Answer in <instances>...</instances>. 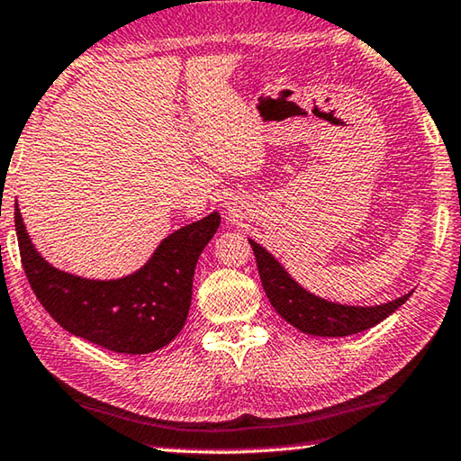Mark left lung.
Segmentation results:
<instances>
[{"label": "left lung", "instance_id": "1", "mask_svg": "<svg viewBox=\"0 0 461 461\" xmlns=\"http://www.w3.org/2000/svg\"><path fill=\"white\" fill-rule=\"evenodd\" d=\"M248 241L254 249L258 275L270 305L276 309V313L286 323H291L303 333L319 335V338H346V335L366 331L384 321L388 315H393L412 294L411 291L394 301L368 307L341 305V303L327 301L296 283L267 248L256 244L254 240Z\"/></svg>", "mask_w": 461, "mask_h": 461}]
</instances>
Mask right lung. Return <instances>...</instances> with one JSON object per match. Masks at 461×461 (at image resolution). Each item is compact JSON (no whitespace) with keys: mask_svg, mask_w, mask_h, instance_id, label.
<instances>
[{"mask_svg":"<svg viewBox=\"0 0 461 461\" xmlns=\"http://www.w3.org/2000/svg\"><path fill=\"white\" fill-rule=\"evenodd\" d=\"M22 267L36 299L62 330L118 354H150L183 330L189 315L194 267L221 217L217 212L160 241L142 268L128 276L95 280L46 262L30 240L15 201Z\"/></svg>","mask_w":461,"mask_h":461,"instance_id":"add662e5","label":"right lung"}]
</instances>
